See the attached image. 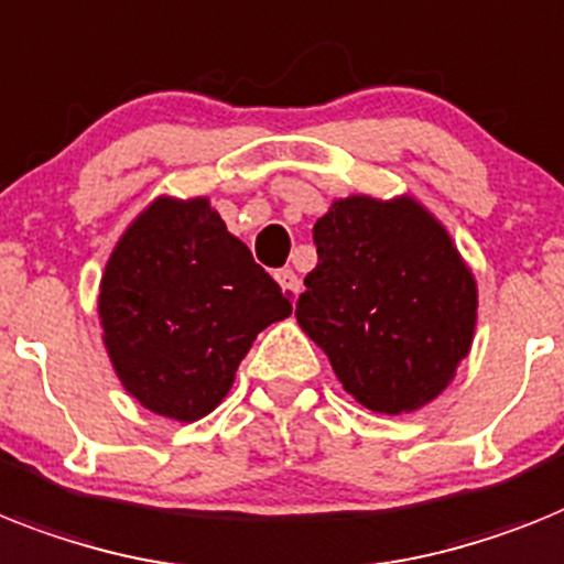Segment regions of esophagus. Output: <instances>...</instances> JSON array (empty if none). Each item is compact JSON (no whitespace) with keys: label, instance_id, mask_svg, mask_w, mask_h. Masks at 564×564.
I'll return each mask as SVG.
<instances>
[{"label":"esophagus","instance_id":"obj_1","mask_svg":"<svg viewBox=\"0 0 564 564\" xmlns=\"http://www.w3.org/2000/svg\"><path fill=\"white\" fill-rule=\"evenodd\" d=\"M276 282L279 288L291 296V300H296L300 296V276L291 271V268H282V271H276Z\"/></svg>","mask_w":564,"mask_h":564}]
</instances>
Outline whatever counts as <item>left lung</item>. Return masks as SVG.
<instances>
[{
	"label": "left lung",
	"mask_w": 564,
	"mask_h": 564,
	"mask_svg": "<svg viewBox=\"0 0 564 564\" xmlns=\"http://www.w3.org/2000/svg\"><path fill=\"white\" fill-rule=\"evenodd\" d=\"M316 262L296 323L377 415L426 406L453 383L478 319L476 276L412 195L337 198L314 225Z\"/></svg>",
	"instance_id": "1"
}]
</instances>
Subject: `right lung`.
<instances>
[{
  "label": "right lung",
  "mask_w": 564,
  "mask_h": 564,
  "mask_svg": "<svg viewBox=\"0 0 564 564\" xmlns=\"http://www.w3.org/2000/svg\"><path fill=\"white\" fill-rule=\"evenodd\" d=\"M291 300L209 198L158 195L106 262L97 316L111 369L143 409L193 423L227 398L256 334Z\"/></svg>",
  "instance_id": "right-lung-1"
}]
</instances>
